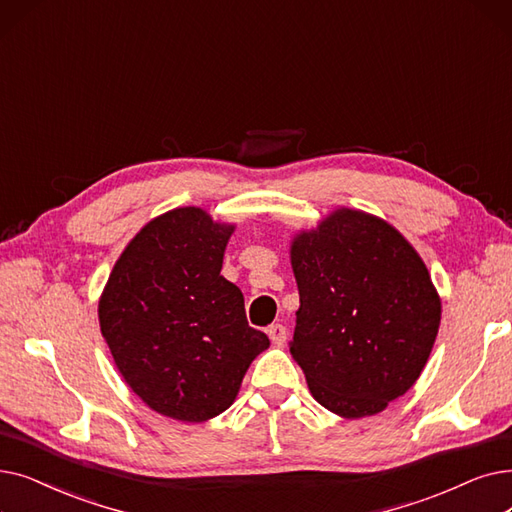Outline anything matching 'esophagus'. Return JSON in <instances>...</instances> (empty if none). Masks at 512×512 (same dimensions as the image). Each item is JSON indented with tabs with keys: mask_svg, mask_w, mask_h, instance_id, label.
Here are the masks:
<instances>
[{
	"mask_svg": "<svg viewBox=\"0 0 512 512\" xmlns=\"http://www.w3.org/2000/svg\"><path fill=\"white\" fill-rule=\"evenodd\" d=\"M268 337L272 339L274 345L282 347V345L286 343V326H282V324H272V326H268Z\"/></svg>",
	"mask_w": 512,
	"mask_h": 512,
	"instance_id": "obj_1",
	"label": "esophagus"
}]
</instances>
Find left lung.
<instances>
[{"mask_svg":"<svg viewBox=\"0 0 512 512\" xmlns=\"http://www.w3.org/2000/svg\"><path fill=\"white\" fill-rule=\"evenodd\" d=\"M299 309L291 353L318 404L383 412L425 368L441 299L425 261L385 219L337 209L291 242Z\"/></svg>","mask_w":512,"mask_h":512,"instance_id":"1","label":"left lung"}]
</instances>
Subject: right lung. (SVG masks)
I'll list each match as a JSON object with an SVG mask.
<instances>
[{
	"label": "right lung",
	"instance_id": "obj_1",
	"mask_svg": "<svg viewBox=\"0 0 512 512\" xmlns=\"http://www.w3.org/2000/svg\"><path fill=\"white\" fill-rule=\"evenodd\" d=\"M232 232L198 207L167 211L131 238L104 286L102 337L131 391L163 416L203 422L228 410L270 347L219 274Z\"/></svg>",
	"mask_w": 512,
	"mask_h": 512
}]
</instances>
